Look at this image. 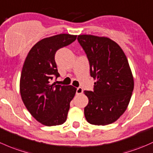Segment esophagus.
Returning a JSON list of instances; mask_svg holds the SVG:
<instances>
[{"instance_id": "obj_1", "label": "esophagus", "mask_w": 153, "mask_h": 153, "mask_svg": "<svg viewBox=\"0 0 153 153\" xmlns=\"http://www.w3.org/2000/svg\"><path fill=\"white\" fill-rule=\"evenodd\" d=\"M83 90L81 87H78V88H77V89H76V94H82V93H83Z\"/></svg>"}]
</instances>
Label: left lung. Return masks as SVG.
I'll return each mask as SVG.
<instances>
[{"label":"left lung","instance_id":"left-lung-1","mask_svg":"<svg viewBox=\"0 0 153 153\" xmlns=\"http://www.w3.org/2000/svg\"><path fill=\"white\" fill-rule=\"evenodd\" d=\"M96 80L94 91H84L89 103L84 115L91 125H106L117 121L128 108L134 81L125 53L117 43L105 36L78 35Z\"/></svg>","mask_w":153,"mask_h":153}]
</instances>
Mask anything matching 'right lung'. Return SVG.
I'll return each instance as SVG.
<instances>
[{"label": "right lung", "instance_id": "right-lung-1", "mask_svg": "<svg viewBox=\"0 0 153 153\" xmlns=\"http://www.w3.org/2000/svg\"><path fill=\"white\" fill-rule=\"evenodd\" d=\"M76 35L61 33L39 41L27 55L21 72L22 100L32 117L46 126L65 123L70 103L76 92L72 86L51 83L59 76L56 52L76 39Z\"/></svg>", "mask_w": 153, "mask_h": 153}]
</instances>
